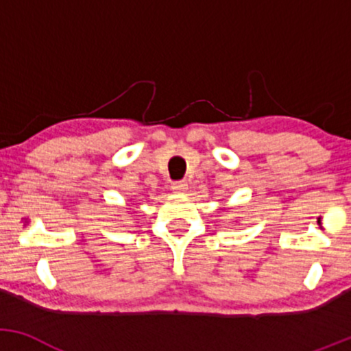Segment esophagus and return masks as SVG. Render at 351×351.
<instances>
[{
    "label": "esophagus",
    "mask_w": 351,
    "mask_h": 351,
    "mask_svg": "<svg viewBox=\"0 0 351 351\" xmlns=\"http://www.w3.org/2000/svg\"><path fill=\"white\" fill-rule=\"evenodd\" d=\"M173 193H184L188 189V183L186 181H176V183L171 184Z\"/></svg>",
    "instance_id": "esophagus-1"
}]
</instances>
